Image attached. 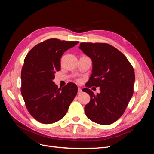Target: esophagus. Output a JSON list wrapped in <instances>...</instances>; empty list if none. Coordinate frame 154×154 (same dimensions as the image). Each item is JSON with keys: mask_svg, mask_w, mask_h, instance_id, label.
I'll list each match as a JSON object with an SVG mask.
<instances>
[{"mask_svg": "<svg viewBox=\"0 0 154 154\" xmlns=\"http://www.w3.org/2000/svg\"><path fill=\"white\" fill-rule=\"evenodd\" d=\"M82 92V89H81V88H80V87H78V94H81V93Z\"/></svg>", "mask_w": 154, "mask_h": 154, "instance_id": "esophagus-1", "label": "esophagus"}]
</instances>
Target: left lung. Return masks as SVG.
I'll return each mask as SVG.
<instances>
[{
    "mask_svg": "<svg viewBox=\"0 0 154 154\" xmlns=\"http://www.w3.org/2000/svg\"><path fill=\"white\" fill-rule=\"evenodd\" d=\"M92 61V73L86 87H100L95 95L91 90H82L90 95L85 106L88 119L107 125L116 122L125 112L134 93L135 73L127 57L114 46L106 43H80L79 47Z\"/></svg>",
    "mask_w": 154,
    "mask_h": 154,
    "instance_id": "obj_1",
    "label": "left lung"
}]
</instances>
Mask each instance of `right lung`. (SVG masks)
<instances>
[{"mask_svg": "<svg viewBox=\"0 0 154 154\" xmlns=\"http://www.w3.org/2000/svg\"><path fill=\"white\" fill-rule=\"evenodd\" d=\"M78 41L57 38L46 40L34 46L27 53L21 72V94L26 108L38 122L51 124L66 114L76 96L77 85L68 83L62 88L53 81L60 70V58Z\"/></svg>", "mask_w": 154, "mask_h": 154, "instance_id": "right-lung-1", "label": "right lung"}]
</instances>
